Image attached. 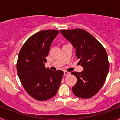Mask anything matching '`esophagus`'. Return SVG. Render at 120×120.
<instances>
[{"instance_id": "34e87169", "label": "esophagus", "mask_w": 120, "mask_h": 120, "mask_svg": "<svg viewBox=\"0 0 120 120\" xmlns=\"http://www.w3.org/2000/svg\"><path fill=\"white\" fill-rule=\"evenodd\" d=\"M70 74V73L68 72V71H64V75H65V76H68V75H69Z\"/></svg>"}]
</instances>
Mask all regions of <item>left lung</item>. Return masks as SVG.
I'll return each instance as SVG.
<instances>
[{
    "mask_svg": "<svg viewBox=\"0 0 120 120\" xmlns=\"http://www.w3.org/2000/svg\"><path fill=\"white\" fill-rule=\"evenodd\" d=\"M64 38L70 42L83 68L81 72L71 74L77 81L72 87L73 92L80 98L93 97L104 84L109 70L108 57L105 48L94 37L83 29L60 30Z\"/></svg>",
    "mask_w": 120,
    "mask_h": 120,
    "instance_id": "8db88e82",
    "label": "left lung"
}]
</instances>
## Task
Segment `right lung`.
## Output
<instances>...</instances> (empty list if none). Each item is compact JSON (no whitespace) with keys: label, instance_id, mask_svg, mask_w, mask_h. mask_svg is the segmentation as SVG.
<instances>
[{"label":"right lung","instance_id":"obj_1","mask_svg":"<svg viewBox=\"0 0 120 120\" xmlns=\"http://www.w3.org/2000/svg\"><path fill=\"white\" fill-rule=\"evenodd\" d=\"M59 33L56 30L36 33L26 40L18 54V77L27 93L38 101H47L54 97L64 76L62 70L52 71L45 68V57Z\"/></svg>","mask_w":120,"mask_h":120}]
</instances>
